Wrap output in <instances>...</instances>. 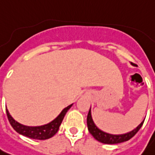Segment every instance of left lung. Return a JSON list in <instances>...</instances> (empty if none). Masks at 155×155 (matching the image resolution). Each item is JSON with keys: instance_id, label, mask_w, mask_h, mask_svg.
I'll return each instance as SVG.
<instances>
[{"instance_id": "obj_1", "label": "left lung", "mask_w": 155, "mask_h": 155, "mask_svg": "<svg viewBox=\"0 0 155 155\" xmlns=\"http://www.w3.org/2000/svg\"><path fill=\"white\" fill-rule=\"evenodd\" d=\"M143 123H144V120L142 121L135 130H133L129 133H126V134H124V135H110V134H107L105 132H103V131L100 130L99 129L97 128V126L94 124V121H93L90 110H89V112L87 114V128L90 134L94 136L97 141H100L102 143H105V144H117V143H121V142H124V141H129L141 129Z\"/></svg>"}]
</instances>
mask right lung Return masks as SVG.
I'll return each mask as SVG.
<instances>
[{
  "instance_id": "add662e5",
  "label": "right lung",
  "mask_w": 155,
  "mask_h": 155,
  "mask_svg": "<svg viewBox=\"0 0 155 155\" xmlns=\"http://www.w3.org/2000/svg\"><path fill=\"white\" fill-rule=\"evenodd\" d=\"M71 106H72V104H70L68 107L64 108L56 119H54L50 124L43 126H38V127H29V126L22 125V124H19L18 122H16L10 116L8 110H6V111H7V116H8V121H9L10 124L14 128V130L17 131L19 134L27 136V137L31 138V139L46 140V139H49V138L52 137L58 131L64 116H65L68 110L70 109Z\"/></svg>"
}]
</instances>
